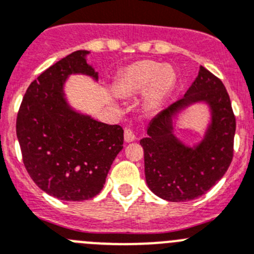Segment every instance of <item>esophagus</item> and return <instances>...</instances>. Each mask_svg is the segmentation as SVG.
Masks as SVG:
<instances>
[{
	"mask_svg": "<svg viewBox=\"0 0 254 254\" xmlns=\"http://www.w3.org/2000/svg\"><path fill=\"white\" fill-rule=\"evenodd\" d=\"M135 139H136V136H135L134 131H132L131 129H125L124 140L127 141V143H131V141H134Z\"/></svg>",
	"mask_w": 254,
	"mask_h": 254,
	"instance_id": "esophagus-1",
	"label": "esophagus"
}]
</instances>
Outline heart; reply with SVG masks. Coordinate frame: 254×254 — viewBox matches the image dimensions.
Here are the masks:
<instances>
[{
	"label": "heart",
	"instance_id": "heart-1",
	"mask_svg": "<svg viewBox=\"0 0 254 254\" xmlns=\"http://www.w3.org/2000/svg\"><path fill=\"white\" fill-rule=\"evenodd\" d=\"M174 84V72L169 66L155 61L143 60L134 63L122 70L116 79V91L130 98L145 93V109L154 113L162 106Z\"/></svg>",
	"mask_w": 254,
	"mask_h": 254
}]
</instances>
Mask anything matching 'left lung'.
<instances>
[{
    "label": "left lung",
    "instance_id": "obj_1",
    "mask_svg": "<svg viewBox=\"0 0 254 254\" xmlns=\"http://www.w3.org/2000/svg\"><path fill=\"white\" fill-rule=\"evenodd\" d=\"M205 105L210 122L202 139L187 144L174 134L179 116ZM236 118L223 82L199 66L198 76L183 99L154 118L140 140L149 189L168 202H187L207 193L222 179L233 158Z\"/></svg>",
    "mask_w": 254,
    "mask_h": 254
}]
</instances>
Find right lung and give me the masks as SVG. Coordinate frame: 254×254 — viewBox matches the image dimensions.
I'll use <instances>...</instances> for the list:
<instances>
[{
  "label": "right lung",
  "mask_w": 254,
  "mask_h": 254,
  "mask_svg": "<svg viewBox=\"0 0 254 254\" xmlns=\"http://www.w3.org/2000/svg\"><path fill=\"white\" fill-rule=\"evenodd\" d=\"M89 54L72 52L31 82L16 122L31 179L45 193L66 202H82L100 193L124 141L122 127L98 122L68 101L65 87L70 76L84 75L98 82Z\"/></svg>",
  "instance_id": "right-lung-1"
}]
</instances>
